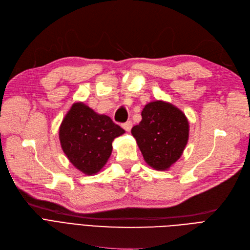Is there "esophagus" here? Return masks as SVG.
Here are the masks:
<instances>
[{
	"label": "esophagus",
	"mask_w": 250,
	"mask_h": 250,
	"mask_svg": "<svg viewBox=\"0 0 250 250\" xmlns=\"http://www.w3.org/2000/svg\"><path fill=\"white\" fill-rule=\"evenodd\" d=\"M122 127L126 130V131H130V130H131V128H132V122L131 121H127L126 123L122 124Z\"/></svg>",
	"instance_id": "esophagus-1"
}]
</instances>
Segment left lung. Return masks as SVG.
<instances>
[{
	"label": "left lung",
	"instance_id": "1",
	"mask_svg": "<svg viewBox=\"0 0 250 250\" xmlns=\"http://www.w3.org/2000/svg\"><path fill=\"white\" fill-rule=\"evenodd\" d=\"M131 129L145 161L156 170H167L181 157L189 136L188 120L173 104L156 101L141 112Z\"/></svg>",
	"mask_w": 250,
	"mask_h": 250
}]
</instances>
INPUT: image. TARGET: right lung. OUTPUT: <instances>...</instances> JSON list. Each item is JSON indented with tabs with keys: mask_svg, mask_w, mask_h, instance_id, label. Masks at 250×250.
I'll list each match as a JSON object with an SVG mask.
<instances>
[{
	"mask_svg": "<svg viewBox=\"0 0 250 250\" xmlns=\"http://www.w3.org/2000/svg\"><path fill=\"white\" fill-rule=\"evenodd\" d=\"M125 133L105 115L83 103L74 104L60 126L61 146L74 167L86 175L98 173L109 160L113 140Z\"/></svg>",
	"mask_w": 250,
	"mask_h": 250,
	"instance_id": "obj_1",
	"label": "right lung"
}]
</instances>
